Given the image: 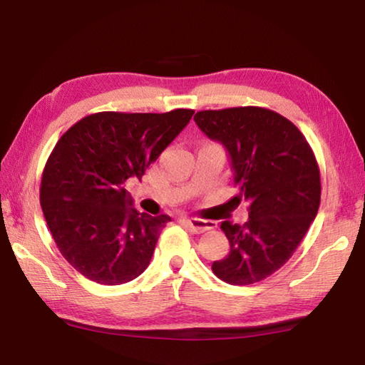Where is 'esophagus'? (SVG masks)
<instances>
[{
  "mask_svg": "<svg viewBox=\"0 0 365 365\" xmlns=\"http://www.w3.org/2000/svg\"><path fill=\"white\" fill-rule=\"evenodd\" d=\"M183 224L187 225L193 233H202L207 230H212L215 224L212 220H202L197 217H191V219H183Z\"/></svg>",
  "mask_w": 365,
  "mask_h": 365,
  "instance_id": "esophagus-1",
  "label": "esophagus"
}]
</instances>
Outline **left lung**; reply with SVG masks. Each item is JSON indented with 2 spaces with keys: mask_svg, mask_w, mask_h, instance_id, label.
Listing matches in <instances>:
<instances>
[{
  "mask_svg": "<svg viewBox=\"0 0 365 365\" xmlns=\"http://www.w3.org/2000/svg\"><path fill=\"white\" fill-rule=\"evenodd\" d=\"M195 122L227 148L243 225L222 222L230 252L212 272L230 285H252L279 270L298 248L320 206V170L311 145L287 117L259 106L200 110Z\"/></svg>",
  "mask_w": 365,
  "mask_h": 365,
  "instance_id": "obj_1",
  "label": "left lung"
}]
</instances>
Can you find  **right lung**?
<instances>
[{
    "label": "right lung",
    "instance_id": "add662e5",
    "mask_svg": "<svg viewBox=\"0 0 365 365\" xmlns=\"http://www.w3.org/2000/svg\"><path fill=\"white\" fill-rule=\"evenodd\" d=\"M193 113H95L73 123L53 148L40 205L61 255L88 280L122 285L150 265L170 217L128 207L125 182L145 175Z\"/></svg>",
    "mask_w": 365,
    "mask_h": 365
}]
</instances>
